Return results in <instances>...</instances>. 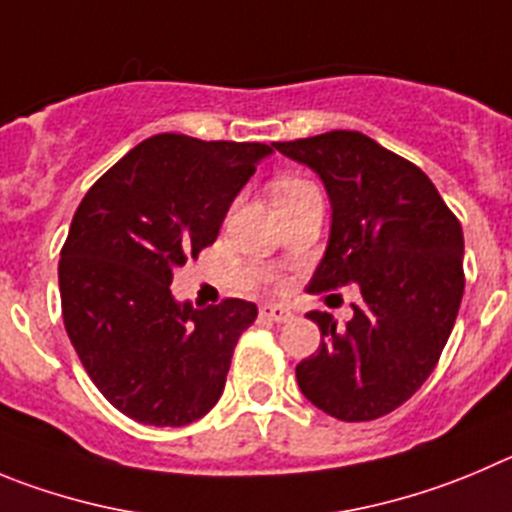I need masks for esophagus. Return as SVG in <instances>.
Segmentation results:
<instances>
[{
	"label": "esophagus",
	"instance_id": "34e87169",
	"mask_svg": "<svg viewBox=\"0 0 512 512\" xmlns=\"http://www.w3.org/2000/svg\"><path fill=\"white\" fill-rule=\"evenodd\" d=\"M260 318L270 323H288L293 318V313H290V308H283V305L267 303L260 308Z\"/></svg>",
	"mask_w": 512,
	"mask_h": 512
}]
</instances>
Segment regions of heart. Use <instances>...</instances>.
<instances>
[{"mask_svg":"<svg viewBox=\"0 0 512 512\" xmlns=\"http://www.w3.org/2000/svg\"><path fill=\"white\" fill-rule=\"evenodd\" d=\"M303 186H310V184H305V181H298V179L280 181L278 189H275V194H280V191H290V189H303Z\"/></svg>","mask_w":512,"mask_h":512,"instance_id":"b5f03b06","label":"heart"}]
</instances>
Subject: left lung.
I'll list each match as a JSON object with an SVG mask.
<instances>
[{"label":"left lung","mask_w":512,"mask_h":512,"mask_svg":"<svg viewBox=\"0 0 512 512\" xmlns=\"http://www.w3.org/2000/svg\"><path fill=\"white\" fill-rule=\"evenodd\" d=\"M321 176L331 237L313 293L358 285L361 303L338 326L313 310L321 346L295 366L310 404L341 422L401 407L437 366L465 293L462 227L419 166L358 131L272 143Z\"/></svg>","instance_id":"obj_1"}]
</instances>
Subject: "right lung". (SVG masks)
Here are the masks:
<instances>
[{"label": "right lung", "instance_id": "add662e5", "mask_svg": "<svg viewBox=\"0 0 512 512\" xmlns=\"http://www.w3.org/2000/svg\"><path fill=\"white\" fill-rule=\"evenodd\" d=\"M270 154L265 143L159 133L80 202L57 267L62 321L93 384L126 417L184 427L222 396L257 305L227 298L194 308L169 285L217 240L229 204Z\"/></svg>", "mask_w": 512, "mask_h": 512}]
</instances>
